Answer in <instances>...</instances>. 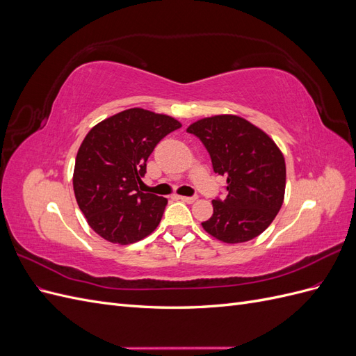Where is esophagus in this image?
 I'll return each mask as SVG.
<instances>
[{
  "mask_svg": "<svg viewBox=\"0 0 356 356\" xmlns=\"http://www.w3.org/2000/svg\"><path fill=\"white\" fill-rule=\"evenodd\" d=\"M178 199H181L182 202H186V203H193V202H195L197 197L196 196H178Z\"/></svg>",
  "mask_w": 356,
  "mask_h": 356,
  "instance_id": "obj_1",
  "label": "esophagus"
}]
</instances>
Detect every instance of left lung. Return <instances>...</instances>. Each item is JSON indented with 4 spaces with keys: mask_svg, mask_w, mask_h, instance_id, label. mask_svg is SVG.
Here are the masks:
<instances>
[{
    "mask_svg": "<svg viewBox=\"0 0 356 356\" xmlns=\"http://www.w3.org/2000/svg\"><path fill=\"white\" fill-rule=\"evenodd\" d=\"M187 132L207 147L213 172L227 178V196L212 200L204 232L224 243L260 236L275 220L285 196L286 168L281 149L260 127L234 114L204 117Z\"/></svg>",
    "mask_w": 356,
    "mask_h": 356,
    "instance_id": "obj_1",
    "label": "left lung"
}]
</instances>
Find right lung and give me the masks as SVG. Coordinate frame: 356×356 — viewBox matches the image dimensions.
I'll return each instance as SVG.
<instances>
[{"mask_svg": "<svg viewBox=\"0 0 356 356\" xmlns=\"http://www.w3.org/2000/svg\"><path fill=\"white\" fill-rule=\"evenodd\" d=\"M181 127L177 118L129 108L93 126L75 157L72 186L95 233L111 243H135L152 234L168 199L139 191L147 160L161 138Z\"/></svg>", "mask_w": 356, "mask_h": 356, "instance_id": "add662e5", "label": "right lung"}]
</instances>
